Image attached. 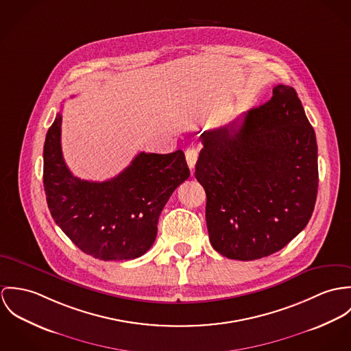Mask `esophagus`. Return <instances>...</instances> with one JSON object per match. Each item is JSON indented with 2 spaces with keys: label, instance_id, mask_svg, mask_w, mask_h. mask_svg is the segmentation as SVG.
<instances>
[{
  "label": "esophagus",
  "instance_id": "esophagus-1",
  "mask_svg": "<svg viewBox=\"0 0 351 351\" xmlns=\"http://www.w3.org/2000/svg\"><path fill=\"white\" fill-rule=\"evenodd\" d=\"M186 160H187V164H189L190 169L194 171L195 164H196V160H197V149L189 148L186 151Z\"/></svg>",
  "mask_w": 351,
  "mask_h": 351
}]
</instances>
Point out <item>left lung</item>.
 I'll return each instance as SVG.
<instances>
[{
  "instance_id": "8db88e82",
  "label": "left lung",
  "mask_w": 351,
  "mask_h": 351,
  "mask_svg": "<svg viewBox=\"0 0 351 351\" xmlns=\"http://www.w3.org/2000/svg\"><path fill=\"white\" fill-rule=\"evenodd\" d=\"M195 178L213 247L252 261L282 249L308 223L317 194V145L293 87L233 122L206 130Z\"/></svg>"
}]
</instances>
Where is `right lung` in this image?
<instances>
[{
  "instance_id": "add662e5",
  "label": "right lung",
  "mask_w": 351,
  "mask_h": 351,
  "mask_svg": "<svg viewBox=\"0 0 351 351\" xmlns=\"http://www.w3.org/2000/svg\"><path fill=\"white\" fill-rule=\"evenodd\" d=\"M62 114L44 143L43 183L56 225L82 252L104 260H133L147 253L157 235L158 217L169 196L190 178L183 151L140 152L116 178L82 180L64 162Z\"/></svg>"
}]
</instances>
